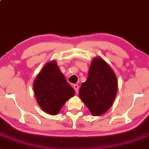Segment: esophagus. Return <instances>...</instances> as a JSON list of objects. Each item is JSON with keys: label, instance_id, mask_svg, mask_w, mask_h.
<instances>
[{"label": "esophagus", "instance_id": "obj_1", "mask_svg": "<svg viewBox=\"0 0 149 149\" xmlns=\"http://www.w3.org/2000/svg\"><path fill=\"white\" fill-rule=\"evenodd\" d=\"M73 88L74 89V91L76 93H78V88H79V86H78L77 84H74L73 85Z\"/></svg>", "mask_w": 149, "mask_h": 149}]
</instances>
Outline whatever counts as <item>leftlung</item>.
I'll return each mask as SVG.
<instances>
[{
  "mask_svg": "<svg viewBox=\"0 0 149 149\" xmlns=\"http://www.w3.org/2000/svg\"><path fill=\"white\" fill-rule=\"evenodd\" d=\"M117 91V79L111 67L100 57L95 58L88 79L82 84L79 97L93 116L104 114L113 104Z\"/></svg>",
  "mask_w": 149,
  "mask_h": 149,
  "instance_id": "left-lung-1",
  "label": "left lung"
}]
</instances>
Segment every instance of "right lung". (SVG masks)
<instances>
[{
  "label": "right lung",
  "instance_id": "1",
  "mask_svg": "<svg viewBox=\"0 0 149 149\" xmlns=\"http://www.w3.org/2000/svg\"><path fill=\"white\" fill-rule=\"evenodd\" d=\"M38 104L46 113L57 115L74 91L67 82L55 61L47 63L36 77L33 84Z\"/></svg>",
  "mask_w": 149,
  "mask_h": 149
}]
</instances>
